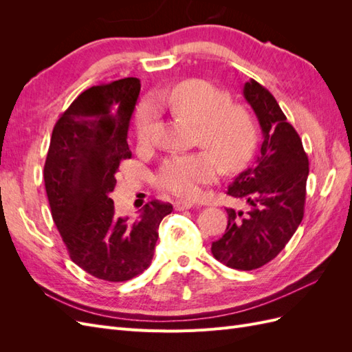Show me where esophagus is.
<instances>
[{"label":"esophagus","instance_id":"1","mask_svg":"<svg viewBox=\"0 0 352 352\" xmlns=\"http://www.w3.org/2000/svg\"><path fill=\"white\" fill-rule=\"evenodd\" d=\"M175 207H176V210H189V208H192L194 207V204L190 201H185V199H179V201H176L175 202Z\"/></svg>","mask_w":352,"mask_h":352}]
</instances>
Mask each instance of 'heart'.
Listing matches in <instances>:
<instances>
[{
	"label": "heart",
	"mask_w": 352,
	"mask_h": 352,
	"mask_svg": "<svg viewBox=\"0 0 352 352\" xmlns=\"http://www.w3.org/2000/svg\"><path fill=\"white\" fill-rule=\"evenodd\" d=\"M157 102L164 105L180 119L197 124V142L206 151L172 155L160 166L154 185L164 192L182 198H194L202 185L217 175V162L225 170L241 167L251 155L255 145V126L248 111L230 104V97L210 82L189 79L170 91L158 94ZM154 107L144 104L136 119L138 140H150Z\"/></svg>",
	"instance_id": "b5f03b06"
}]
</instances>
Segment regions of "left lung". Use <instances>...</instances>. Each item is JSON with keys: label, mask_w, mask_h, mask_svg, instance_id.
Returning a JSON list of instances; mask_svg holds the SVG:
<instances>
[{"label": "left lung", "mask_w": 352, "mask_h": 352, "mask_svg": "<svg viewBox=\"0 0 352 352\" xmlns=\"http://www.w3.org/2000/svg\"><path fill=\"white\" fill-rule=\"evenodd\" d=\"M243 97L263 131L254 164L239 173L228 195L248 204L247 211L226 208L225 235L211 245L214 258L230 269L254 270L272 261L289 242L304 217L308 157L278 101L251 79Z\"/></svg>", "instance_id": "left-lung-1"}]
</instances>
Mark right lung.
<instances>
[{
  "instance_id": "add662e5",
  "label": "right lung",
  "mask_w": 352,
  "mask_h": 352,
  "mask_svg": "<svg viewBox=\"0 0 352 352\" xmlns=\"http://www.w3.org/2000/svg\"><path fill=\"white\" fill-rule=\"evenodd\" d=\"M141 82L124 78L83 91L60 116L44 166L51 216L74 264L107 282L150 267L158 226L172 204L153 199L133 221L114 214L110 192L131 158L127 129Z\"/></svg>"
}]
</instances>
